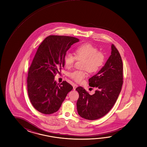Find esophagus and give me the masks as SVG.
<instances>
[{"instance_id":"34e87169","label":"esophagus","mask_w":147,"mask_h":147,"mask_svg":"<svg viewBox=\"0 0 147 147\" xmlns=\"http://www.w3.org/2000/svg\"><path fill=\"white\" fill-rule=\"evenodd\" d=\"M72 86H73V89H74V90H76V88L78 86L77 85V84H76L73 83V84H72Z\"/></svg>"}]
</instances>
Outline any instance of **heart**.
<instances>
[{
    "label": "heart",
    "mask_w": 147,
    "mask_h": 147,
    "mask_svg": "<svg viewBox=\"0 0 147 147\" xmlns=\"http://www.w3.org/2000/svg\"><path fill=\"white\" fill-rule=\"evenodd\" d=\"M75 56L67 52L64 57L66 66L70 68L73 67L76 59L83 60L82 70H75L70 72L68 76L77 82H80L87 76V70L90 73L98 71L104 63V54L99 52L98 49L91 44L86 43L80 45L76 49Z\"/></svg>",
    "instance_id": "obj_1"
}]
</instances>
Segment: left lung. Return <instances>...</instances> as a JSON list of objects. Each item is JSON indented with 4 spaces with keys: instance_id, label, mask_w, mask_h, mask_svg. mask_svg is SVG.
<instances>
[{
    "instance_id": "obj_1",
    "label": "left lung",
    "mask_w": 147,
    "mask_h": 147,
    "mask_svg": "<svg viewBox=\"0 0 147 147\" xmlns=\"http://www.w3.org/2000/svg\"><path fill=\"white\" fill-rule=\"evenodd\" d=\"M111 54L102 69L88 80L89 86L97 88L95 93L90 95L81 86L76 89L79 94L77 102L78 113L86 120H97L106 115L120 93L123 84V63L113 44Z\"/></svg>"
}]
</instances>
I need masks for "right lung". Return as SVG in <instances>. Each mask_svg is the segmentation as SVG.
Listing matches in <instances>:
<instances>
[{"label": "right lung", "instance_id": "right-lung-1", "mask_svg": "<svg viewBox=\"0 0 147 147\" xmlns=\"http://www.w3.org/2000/svg\"><path fill=\"white\" fill-rule=\"evenodd\" d=\"M77 38L50 35L38 48L28 73L27 91L33 107L45 115L59 110L73 88L66 81L57 84L54 77L64 67V57Z\"/></svg>", "mask_w": 147, "mask_h": 147}]
</instances>
